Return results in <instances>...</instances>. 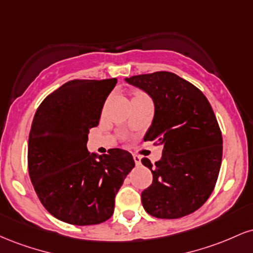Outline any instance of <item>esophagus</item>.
<instances>
[{
    "mask_svg": "<svg viewBox=\"0 0 253 253\" xmlns=\"http://www.w3.org/2000/svg\"><path fill=\"white\" fill-rule=\"evenodd\" d=\"M133 159H134V163L136 165H140V163H141V158H140V157L136 156V155H133Z\"/></svg>",
    "mask_w": 253,
    "mask_h": 253,
    "instance_id": "34e87169",
    "label": "esophagus"
}]
</instances>
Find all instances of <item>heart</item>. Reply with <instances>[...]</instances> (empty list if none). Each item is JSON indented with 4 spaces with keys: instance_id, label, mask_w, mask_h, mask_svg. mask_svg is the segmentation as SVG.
<instances>
[{
    "instance_id": "b5f03b06",
    "label": "heart",
    "mask_w": 253,
    "mask_h": 253,
    "mask_svg": "<svg viewBox=\"0 0 253 253\" xmlns=\"http://www.w3.org/2000/svg\"><path fill=\"white\" fill-rule=\"evenodd\" d=\"M140 96H144L143 92H135V94H134V97H133V98H135V97H140Z\"/></svg>"
}]
</instances>
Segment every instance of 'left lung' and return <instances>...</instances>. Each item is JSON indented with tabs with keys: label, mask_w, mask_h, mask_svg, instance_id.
<instances>
[{
	"label": "left lung",
	"mask_w": 253,
	"mask_h": 253,
	"mask_svg": "<svg viewBox=\"0 0 253 253\" xmlns=\"http://www.w3.org/2000/svg\"><path fill=\"white\" fill-rule=\"evenodd\" d=\"M155 103L152 125L145 141L162 146L152 171L153 181L141 193L150 215L178 219L194 213L214 190L222 159V135L207 97L194 84L172 72L158 71L126 78Z\"/></svg>",
	"instance_id": "1"
}]
</instances>
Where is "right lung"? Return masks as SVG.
<instances>
[{
	"mask_svg": "<svg viewBox=\"0 0 253 253\" xmlns=\"http://www.w3.org/2000/svg\"><path fill=\"white\" fill-rule=\"evenodd\" d=\"M117 78L74 80L37 109L28 139V172L40 202L57 219L97 225L114 213L115 195L134 168L128 151L97 156L86 149Z\"/></svg>",
	"mask_w": 253,
	"mask_h": 253,
	"instance_id": "add662e5",
	"label": "right lung"
}]
</instances>
